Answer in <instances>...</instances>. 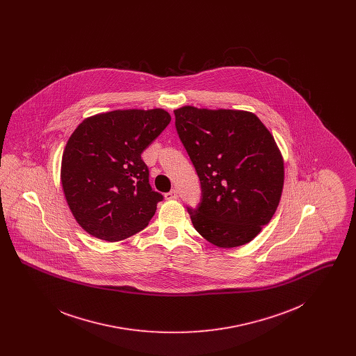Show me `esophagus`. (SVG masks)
<instances>
[{"label": "esophagus", "mask_w": 356, "mask_h": 356, "mask_svg": "<svg viewBox=\"0 0 356 356\" xmlns=\"http://www.w3.org/2000/svg\"><path fill=\"white\" fill-rule=\"evenodd\" d=\"M177 197H179V195H177V191H176V189H172L170 192L165 193V199H167V200H176Z\"/></svg>", "instance_id": "34e87169"}]
</instances>
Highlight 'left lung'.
<instances>
[{"label": "left lung", "mask_w": 356, "mask_h": 356, "mask_svg": "<svg viewBox=\"0 0 356 356\" xmlns=\"http://www.w3.org/2000/svg\"><path fill=\"white\" fill-rule=\"evenodd\" d=\"M176 129L202 184V202L188 208L195 229L220 248L259 235L279 205L284 160L266 125L247 111L175 109Z\"/></svg>", "instance_id": "8db88e82"}]
</instances>
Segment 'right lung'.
Listing matches in <instances>:
<instances>
[{
    "label": "right lung",
    "instance_id": "obj_1",
    "mask_svg": "<svg viewBox=\"0 0 356 356\" xmlns=\"http://www.w3.org/2000/svg\"><path fill=\"white\" fill-rule=\"evenodd\" d=\"M170 122L160 108L119 109L85 119L69 137L61 184L70 212L92 236L120 241L144 229L163 200L141 153Z\"/></svg>",
    "mask_w": 356,
    "mask_h": 356
}]
</instances>
